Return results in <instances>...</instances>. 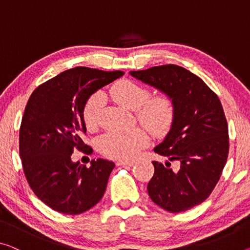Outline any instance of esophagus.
<instances>
[{"mask_svg":"<svg viewBox=\"0 0 250 250\" xmlns=\"http://www.w3.org/2000/svg\"><path fill=\"white\" fill-rule=\"evenodd\" d=\"M117 165H123V167H133L134 161H120Z\"/></svg>","mask_w":250,"mask_h":250,"instance_id":"esophagus-1","label":"esophagus"}]
</instances>
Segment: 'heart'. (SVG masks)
Segmentation results:
<instances>
[{
	"label": "heart",
	"instance_id": "b5f03b06",
	"mask_svg": "<svg viewBox=\"0 0 250 250\" xmlns=\"http://www.w3.org/2000/svg\"><path fill=\"white\" fill-rule=\"evenodd\" d=\"M113 98L125 108L135 110L137 120L154 135H164L174 121L175 107L167 95L151 97L146 87L133 80L123 79L112 87ZM101 91L91 95L83 109V118L88 129L97 127L103 107ZM148 143V135L143 128L112 130L99 138L98 148L103 155L113 160H130Z\"/></svg>",
	"mask_w": 250,
	"mask_h": 250
}]
</instances>
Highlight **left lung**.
Here are the masks:
<instances>
[{
    "instance_id": "1",
    "label": "left lung",
    "mask_w": 250,
    "mask_h": 250,
    "mask_svg": "<svg viewBox=\"0 0 250 250\" xmlns=\"http://www.w3.org/2000/svg\"><path fill=\"white\" fill-rule=\"evenodd\" d=\"M167 95L175 107L170 132L154 152L167 156L165 165L154 161V175L147 184L152 201L168 212H182L211 194L227 162L228 124L218 96L201 78L176 64L130 71ZM178 160L180 167H168Z\"/></svg>"
}]
</instances>
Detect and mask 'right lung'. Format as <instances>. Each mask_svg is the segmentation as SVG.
Returning <instances> with one entry per match:
<instances>
[{"label":"right lung","mask_w":250,"mask_h":250,"mask_svg":"<svg viewBox=\"0 0 250 250\" xmlns=\"http://www.w3.org/2000/svg\"><path fill=\"white\" fill-rule=\"evenodd\" d=\"M124 75L76 67L34 89L20 127V157L30 188L50 208L79 214L93 208L105 193L114 162L97 159L90 167L72 162L75 149L87 154L83 109L91 95Z\"/></svg>","instance_id":"add662e5"}]
</instances>
